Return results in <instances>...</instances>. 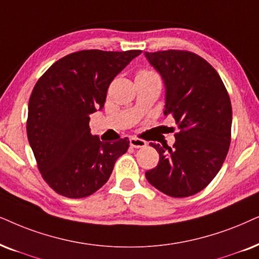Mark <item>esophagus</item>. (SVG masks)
Instances as JSON below:
<instances>
[{
  "instance_id": "obj_1",
  "label": "esophagus",
  "mask_w": 259,
  "mask_h": 259,
  "mask_svg": "<svg viewBox=\"0 0 259 259\" xmlns=\"http://www.w3.org/2000/svg\"><path fill=\"white\" fill-rule=\"evenodd\" d=\"M130 145L132 147H136V149H139V147H145L146 146V142L143 139H139V138L132 137L130 139Z\"/></svg>"
}]
</instances>
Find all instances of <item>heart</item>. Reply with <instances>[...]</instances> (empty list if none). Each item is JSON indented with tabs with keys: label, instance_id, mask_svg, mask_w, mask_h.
Here are the masks:
<instances>
[{
	"label": "heart",
	"instance_id": "b5f03b06",
	"mask_svg": "<svg viewBox=\"0 0 259 259\" xmlns=\"http://www.w3.org/2000/svg\"><path fill=\"white\" fill-rule=\"evenodd\" d=\"M151 71H147V70H142V71H139V73H149Z\"/></svg>",
	"mask_w": 259,
	"mask_h": 259
}]
</instances>
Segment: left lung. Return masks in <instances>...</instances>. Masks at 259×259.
<instances>
[{
    "mask_svg": "<svg viewBox=\"0 0 259 259\" xmlns=\"http://www.w3.org/2000/svg\"><path fill=\"white\" fill-rule=\"evenodd\" d=\"M145 56L165 83L164 115L172 116L180 128L172 147L150 144L159 162L145 176L171 197L195 195L217 176L230 149V95L217 70L195 53L167 50Z\"/></svg>",
    "mask_w": 259,
    "mask_h": 259,
    "instance_id": "left-lung-1",
    "label": "left lung"
}]
</instances>
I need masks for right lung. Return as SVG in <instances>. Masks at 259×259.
<instances>
[{
    "mask_svg": "<svg viewBox=\"0 0 259 259\" xmlns=\"http://www.w3.org/2000/svg\"><path fill=\"white\" fill-rule=\"evenodd\" d=\"M140 50H83L52 64L28 102L27 137L44 181L59 195L87 197L108 181L128 149V138L101 142L90 132V114L102 108L107 90Z\"/></svg>",
    "mask_w": 259,
    "mask_h": 259,
    "instance_id": "1",
    "label": "right lung"
}]
</instances>
